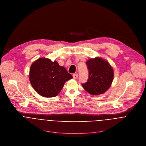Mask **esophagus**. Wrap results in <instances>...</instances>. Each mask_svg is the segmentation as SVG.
<instances>
[{"mask_svg": "<svg viewBox=\"0 0 146 146\" xmlns=\"http://www.w3.org/2000/svg\"><path fill=\"white\" fill-rule=\"evenodd\" d=\"M78 74H74L73 75V78L74 79H76L78 78Z\"/></svg>", "mask_w": 146, "mask_h": 146, "instance_id": "esophagus-1", "label": "esophagus"}]
</instances>
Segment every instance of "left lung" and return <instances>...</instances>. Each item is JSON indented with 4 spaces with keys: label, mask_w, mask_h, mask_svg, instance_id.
Returning <instances> with one entry per match:
<instances>
[{
    "label": "left lung",
    "mask_w": 146,
    "mask_h": 146,
    "mask_svg": "<svg viewBox=\"0 0 146 146\" xmlns=\"http://www.w3.org/2000/svg\"><path fill=\"white\" fill-rule=\"evenodd\" d=\"M89 79L82 84L84 89L89 94L96 96L105 93L112 83L114 72L108 62L100 57L90 58L86 62Z\"/></svg>",
    "instance_id": "1"
}]
</instances>
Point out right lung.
<instances>
[{"instance_id": "obj_1", "label": "right lung", "mask_w": 146, "mask_h": 146, "mask_svg": "<svg viewBox=\"0 0 146 146\" xmlns=\"http://www.w3.org/2000/svg\"><path fill=\"white\" fill-rule=\"evenodd\" d=\"M72 76L56 61L40 58L32 63L29 73L30 83L34 90L44 97L57 96L66 82Z\"/></svg>"}]
</instances>
